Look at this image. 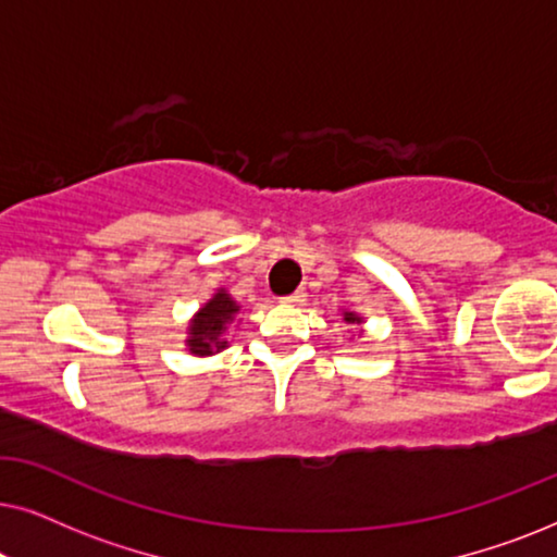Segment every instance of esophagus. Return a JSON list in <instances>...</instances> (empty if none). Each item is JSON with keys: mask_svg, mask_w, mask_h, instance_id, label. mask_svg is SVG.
Wrapping results in <instances>:
<instances>
[{"mask_svg": "<svg viewBox=\"0 0 557 557\" xmlns=\"http://www.w3.org/2000/svg\"><path fill=\"white\" fill-rule=\"evenodd\" d=\"M278 301L281 304H301L304 301V292H294V294H288V296H281Z\"/></svg>", "mask_w": 557, "mask_h": 557, "instance_id": "1", "label": "esophagus"}]
</instances>
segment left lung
<instances>
[{"label":"left lung","instance_id":"8db88e82","mask_svg":"<svg viewBox=\"0 0 557 557\" xmlns=\"http://www.w3.org/2000/svg\"><path fill=\"white\" fill-rule=\"evenodd\" d=\"M345 322H349V324H360V317H355V314H345Z\"/></svg>","mask_w":557,"mask_h":557}]
</instances>
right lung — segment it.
I'll list each match as a JSON object with an SVG mask.
<instances>
[{
    "label": "right lung",
    "mask_w": 557,
    "mask_h": 557,
    "mask_svg": "<svg viewBox=\"0 0 557 557\" xmlns=\"http://www.w3.org/2000/svg\"><path fill=\"white\" fill-rule=\"evenodd\" d=\"M235 311V301L227 296L225 292L215 294V299L205 304L200 309V314L195 317L193 326H189V339L187 345L195 355H212L220 352L227 342L223 339V332L227 330V324L233 322Z\"/></svg>",
    "instance_id": "add662e5"
}]
</instances>
